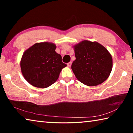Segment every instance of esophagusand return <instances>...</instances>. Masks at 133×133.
Masks as SVG:
<instances>
[{"label":"esophagus","mask_w":133,"mask_h":133,"mask_svg":"<svg viewBox=\"0 0 133 133\" xmlns=\"http://www.w3.org/2000/svg\"><path fill=\"white\" fill-rule=\"evenodd\" d=\"M71 63H72V62H70L69 63H68L67 64V66L68 67H70L71 66Z\"/></svg>","instance_id":"obj_1"}]
</instances>
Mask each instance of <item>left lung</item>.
<instances>
[{
  "label": "left lung",
  "mask_w": 133,
  "mask_h": 133,
  "mask_svg": "<svg viewBox=\"0 0 133 133\" xmlns=\"http://www.w3.org/2000/svg\"><path fill=\"white\" fill-rule=\"evenodd\" d=\"M76 60L71 64L77 80L84 84L94 86L102 84L111 73V56L97 42L84 40L75 46Z\"/></svg>",
  "instance_id": "1"
}]
</instances>
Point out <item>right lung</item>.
<instances>
[{
	"mask_svg": "<svg viewBox=\"0 0 133 133\" xmlns=\"http://www.w3.org/2000/svg\"><path fill=\"white\" fill-rule=\"evenodd\" d=\"M56 45L48 42L36 43L24 51L21 67L24 77L33 86L46 88L56 82L67 65L55 51Z\"/></svg>",
	"mask_w": 133,
	"mask_h": 133,
	"instance_id": "1",
	"label": "right lung"
}]
</instances>
